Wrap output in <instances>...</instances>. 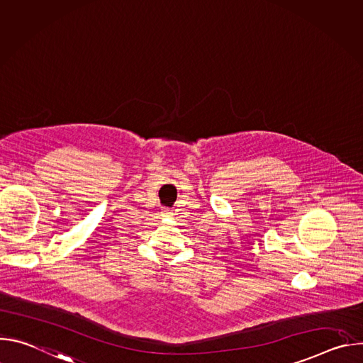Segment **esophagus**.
I'll return each instance as SVG.
<instances>
[{
  "label": "esophagus",
  "instance_id": "esophagus-1",
  "mask_svg": "<svg viewBox=\"0 0 363 363\" xmlns=\"http://www.w3.org/2000/svg\"><path fill=\"white\" fill-rule=\"evenodd\" d=\"M162 216H164V217H171L172 213H171V211H162Z\"/></svg>",
  "mask_w": 363,
  "mask_h": 363
}]
</instances>
